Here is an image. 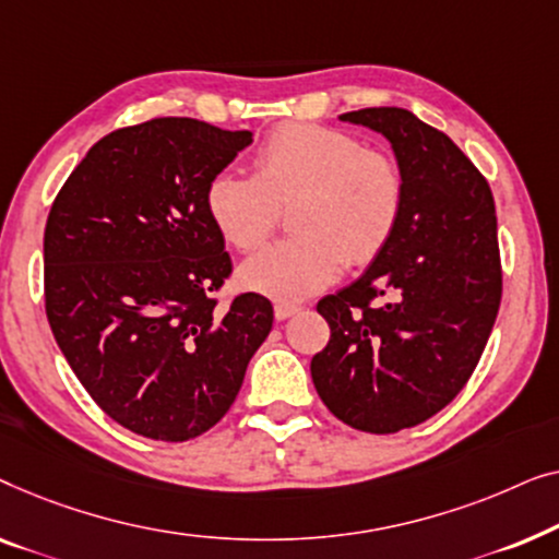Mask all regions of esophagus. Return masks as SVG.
Returning a JSON list of instances; mask_svg holds the SVG:
<instances>
[{"mask_svg": "<svg viewBox=\"0 0 559 559\" xmlns=\"http://www.w3.org/2000/svg\"><path fill=\"white\" fill-rule=\"evenodd\" d=\"M273 313H276L278 321H286V319L294 317V313H298V306L296 304H276Z\"/></svg>", "mask_w": 559, "mask_h": 559, "instance_id": "esophagus-1", "label": "esophagus"}]
</instances>
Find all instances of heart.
<instances>
[{
    "instance_id": "1",
    "label": "heart",
    "mask_w": 559,
    "mask_h": 559,
    "mask_svg": "<svg viewBox=\"0 0 559 559\" xmlns=\"http://www.w3.org/2000/svg\"><path fill=\"white\" fill-rule=\"evenodd\" d=\"M403 171L388 154L347 131L283 123L253 156V177L219 171L204 190V210L227 246L253 253L271 238L278 210L290 207L294 238L240 269L248 288L281 304L304 301L347 265L382 253L403 215Z\"/></svg>"
}]
</instances>
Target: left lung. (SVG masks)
<instances>
[{"label":"left lung","mask_w":559,"mask_h":559,"mask_svg":"<svg viewBox=\"0 0 559 559\" xmlns=\"http://www.w3.org/2000/svg\"><path fill=\"white\" fill-rule=\"evenodd\" d=\"M340 119L390 141L405 202L369 269L319 301L332 336L311 380L342 423L384 436L443 411L481 359L501 304L497 210L474 162L405 108Z\"/></svg>","instance_id":"obj_1"}]
</instances>
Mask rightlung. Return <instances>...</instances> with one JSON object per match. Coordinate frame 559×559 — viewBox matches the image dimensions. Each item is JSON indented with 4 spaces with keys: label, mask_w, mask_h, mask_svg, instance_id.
<instances>
[{
    "label": "right lung",
    "mask_w": 559,
    "mask_h": 559,
    "mask_svg": "<svg viewBox=\"0 0 559 559\" xmlns=\"http://www.w3.org/2000/svg\"><path fill=\"white\" fill-rule=\"evenodd\" d=\"M250 131L152 119L111 131L73 169L45 225V311L70 369L133 433L182 443L238 397L273 326L261 294L212 296L233 273L204 190Z\"/></svg>",
    "instance_id": "obj_1"
}]
</instances>
